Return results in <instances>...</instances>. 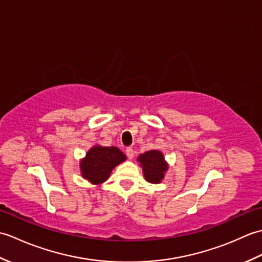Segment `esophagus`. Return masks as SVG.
I'll list each match as a JSON object with an SVG mask.
<instances>
[{
  "label": "esophagus",
  "mask_w": 262,
  "mask_h": 262,
  "mask_svg": "<svg viewBox=\"0 0 262 262\" xmlns=\"http://www.w3.org/2000/svg\"><path fill=\"white\" fill-rule=\"evenodd\" d=\"M125 153H126V157L129 159V160H132L133 158H134V149H133L132 147H127Z\"/></svg>",
  "instance_id": "1"
}]
</instances>
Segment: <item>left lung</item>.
<instances>
[{
  "label": "left lung",
  "instance_id": "1",
  "mask_svg": "<svg viewBox=\"0 0 262 262\" xmlns=\"http://www.w3.org/2000/svg\"><path fill=\"white\" fill-rule=\"evenodd\" d=\"M143 166L144 177L148 182L159 183L164 178V172L168 170L163 154L157 149L141 154L137 159Z\"/></svg>",
  "mask_w": 262,
  "mask_h": 262
}]
</instances>
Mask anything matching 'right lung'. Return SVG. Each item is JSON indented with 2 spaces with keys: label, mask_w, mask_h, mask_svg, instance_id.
Masks as SVG:
<instances>
[{
  "label": "right lung",
  "mask_w": 262,
  "mask_h": 262,
  "mask_svg": "<svg viewBox=\"0 0 262 262\" xmlns=\"http://www.w3.org/2000/svg\"><path fill=\"white\" fill-rule=\"evenodd\" d=\"M125 160L126 155L115 146H94L81 161L82 176L94 185H99L107 180L115 166Z\"/></svg>",
  "instance_id": "right-lung-1"
}]
</instances>
